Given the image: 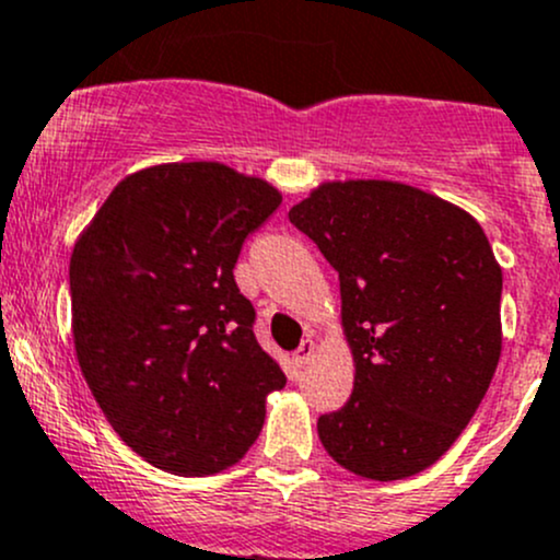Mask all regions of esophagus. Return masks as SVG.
I'll return each instance as SVG.
<instances>
[{
  "label": "esophagus",
  "mask_w": 560,
  "mask_h": 560,
  "mask_svg": "<svg viewBox=\"0 0 560 560\" xmlns=\"http://www.w3.org/2000/svg\"><path fill=\"white\" fill-rule=\"evenodd\" d=\"M313 355H315V342H313V339H310V337L302 339V345H299V348L293 350V361H296L299 366L307 364V361L313 359Z\"/></svg>",
  "instance_id": "34e87169"
}]
</instances>
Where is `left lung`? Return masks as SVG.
Instances as JSON below:
<instances>
[{
    "mask_svg": "<svg viewBox=\"0 0 560 560\" xmlns=\"http://www.w3.org/2000/svg\"><path fill=\"white\" fill-rule=\"evenodd\" d=\"M339 275L353 394L320 415L326 453L405 480L451 451L501 355V267L460 207L394 180L323 183L288 212Z\"/></svg>",
    "mask_w": 560,
    "mask_h": 560,
    "instance_id": "obj_1",
    "label": "left lung"
}]
</instances>
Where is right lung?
<instances>
[{"mask_svg": "<svg viewBox=\"0 0 560 560\" xmlns=\"http://www.w3.org/2000/svg\"><path fill=\"white\" fill-rule=\"evenodd\" d=\"M280 201L218 161L159 164L124 177L74 242V353L115 434L155 469L237 464L285 385L234 282L242 242Z\"/></svg>", "mask_w": 560, "mask_h": 560, "instance_id": "add662e5", "label": "right lung"}]
</instances>
